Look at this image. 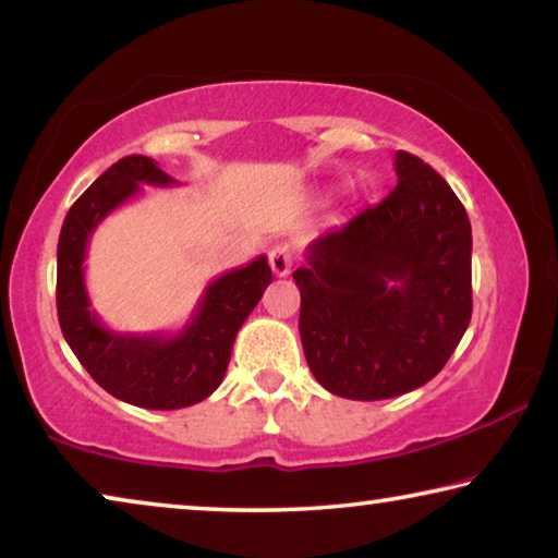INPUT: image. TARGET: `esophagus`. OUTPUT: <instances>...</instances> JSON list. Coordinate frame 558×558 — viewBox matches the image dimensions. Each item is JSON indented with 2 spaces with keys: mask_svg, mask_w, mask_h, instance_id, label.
Returning a JSON list of instances; mask_svg holds the SVG:
<instances>
[{
  "mask_svg": "<svg viewBox=\"0 0 558 558\" xmlns=\"http://www.w3.org/2000/svg\"><path fill=\"white\" fill-rule=\"evenodd\" d=\"M268 263L278 278H286L292 268V248L288 243H276L268 253Z\"/></svg>",
  "mask_w": 558,
  "mask_h": 558,
  "instance_id": "34e87169",
  "label": "esophagus"
}]
</instances>
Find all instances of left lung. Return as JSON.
Segmentation results:
<instances>
[{
    "mask_svg": "<svg viewBox=\"0 0 558 558\" xmlns=\"http://www.w3.org/2000/svg\"><path fill=\"white\" fill-rule=\"evenodd\" d=\"M381 204L307 245L292 278L300 339L315 379L352 401L428 384L472 315V229L456 192L399 149Z\"/></svg>",
    "mask_w": 558,
    "mask_h": 558,
    "instance_id": "obj_1",
    "label": "left lung"
}]
</instances>
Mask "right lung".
<instances>
[{"instance_id": "1", "label": "right lung", "mask_w": 558, "mask_h": 558, "mask_svg": "<svg viewBox=\"0 0 558 558\" xmlns=\"http://www.w3.org/2000/svg\"><path fill=\"white\" fill-rule=\"evenodd\" d=\"M149 186L177 179L143 155L122 157L78 196L59 235L56 307L65 342L86 372L116 399L140 409H186L211 396L223 381L231 349L245 317L270 286L266 256L209 282L194 315L174 335L116 332L90 310L86 290L88 241L110 211Z\"/></svg>"}]
</instances>
